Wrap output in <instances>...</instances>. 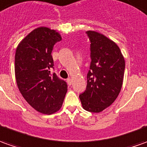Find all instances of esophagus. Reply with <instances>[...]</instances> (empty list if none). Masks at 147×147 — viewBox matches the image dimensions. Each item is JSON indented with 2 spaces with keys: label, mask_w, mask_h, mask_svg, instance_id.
<instances>
[{
  "label": "esophagus",
  "mask_w": 147,
  "mask_h": 147,
  "mask_svg": "<svg viewBox=\"0 0 147 147\" xmlns=\"http://www.w3.org/2000/svg\"><path fill=\"white\" fill-rule=\"evenodd\" d=\"M72 82H73V81H72V79H70V78H68V79H67L68 85H69V86H71Z\"/></svg>",
  "instance_id": "34e87169"
}]
</instances>
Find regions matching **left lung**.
<instances>
[{"label":"left lung","mask_w":147,"mask_h":147,"mask_svg":"<svg viewBox=\"0 0 147 147\" xmlns=\"http://www.w3.org/2000/svg\"><path fill=\"white\" fill-rule=\"evenodd\" d=\"M91 62L86 90L79 95L84 110L99 113L118 98L122 89L125 60L116 43L103 34L87 31Z\"/></svg>","instance_id":"8db88e82"}]
</instances>
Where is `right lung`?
<instances>
[{"instance_id":"add662e5","label":"right lung","mask_w":147,"mask_h":147,"mask_svg":"<svg viewBox=\"0 0 147 147\" xmlns=\"http://www.w3.org/2000/svg\"><path fill=\"white\" fill-rule=\"evenodd\" d=\"M61 40L56 30L39 27L19 43L15 54V77L18 89L33 109L45 114L62 106L67 84L52 73L53 45Z\"/></svg>"}]
</instances>
